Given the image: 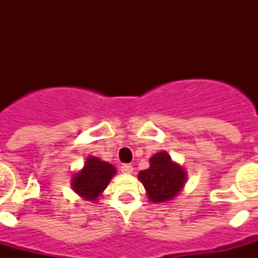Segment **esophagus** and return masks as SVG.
Returning <instances> with one entry per match:
<instances>
[{
  "label": "esophagus",
  "mask_w": 258,
  "mask_h": 258,
  "mask_svg": "<svg viewBox=\"0 0 258 258\" xmlns=\"http://www.w3.org/2000/svg\"><path fill=\"white\" fill-rule=\"evenodd\" d=\"M121 172L125 173V174H131V173H133V166L131 164H122Z\"/></svg>",
  "instance_id": "esophagus-1"
}]
</instances>
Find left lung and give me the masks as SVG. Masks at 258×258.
<instances>
[{"label": "left lung", "instance_id": "obj_1", "mask_svg": "<svg viewBox=\"0 0 258 258\" xmlns=\"http://www.w3.org/2000/svg\"><path fill=\"white\" fill-rule=\"evenodd\" d=\"M138 179L152 203H168L178 197L184 187L187 173L181 164L172 160L168 152L160 151L150 157V168L141 170Z\"/></svg>", "mask_w": 258, "mask_h": 258}]
</instances>
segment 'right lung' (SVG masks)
I'll return each instance as SVG.
<instances>
[{"instance_id":"right-lung-1","label":"right lung","mask_w":258,"mask_h":258,"mask_svg":"<svg viewBox=\"0 0 258 258\" xmlns=\"http://www.w3.org/2000/svg\"><path fill=\"white\" fill-rule=\"evenodd\" d=\"M116 172L112 164L97 156H88L83 168L72 175L71 187L84 200L95 203L103 195Z\"/></svg>"}]
</instances>
